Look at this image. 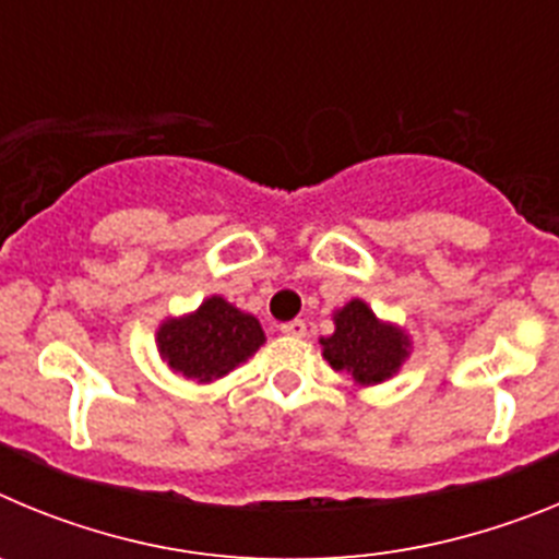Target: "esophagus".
Masks as SVG:
<instances>
[{"instance_id": "esophagus-1", "label": "esophagus", "mask_w": 559, "mask_h": 559, "mask_svg": "<svg viewBox=\"0 0 559 559\" xmlns=\"http://www.w3.org/2000/svg\"><path fill=\"white\" fill-rule=\"evenodd\" d=\"M280 333L288 335V338H305V333H308V324H305L302 319H294V322L280 324Z\"/></svg>"}]
</instances>
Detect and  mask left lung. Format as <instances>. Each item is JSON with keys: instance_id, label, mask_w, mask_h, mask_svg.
I'll return each mask as SVG.
<instances>
[{"instance_id": "8db88e82", "label": "left lung", "mask_w": 559, "mask_h": 559, "mask_svg": "<svg viewBox=\"0 0 559 559\" xmlns=\"http://www.w3.org/2000/svg\"><path fill=\"white\" fill-rule=\"evenodd\" d=\"M333 335L319 338L335 372H347L355 386H378L394 378L412 355V338L400 324L383 322L364 299H349L333 313Z\"/></svg>"}]
</instances>
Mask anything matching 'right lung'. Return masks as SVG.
Instances as JSON below:
<instances>
[{
	"label": "right lung",
	"mask_w": 559,
	"mask_h": 559,
	"mask_svg": "<svg viewBox=\"0 0 559 559\" xmlns=\"http://www.w3.org/2000/svg\"><path fill=\"white\" fill-rule=\"evenodd\" d=\"M265 344L257 316L224 296H206L192 313L167 316L156 330V347L173 372L212 383L249 360Z\"/></svg>",
	"instance_id": "obj_1"
}]
</instances>
